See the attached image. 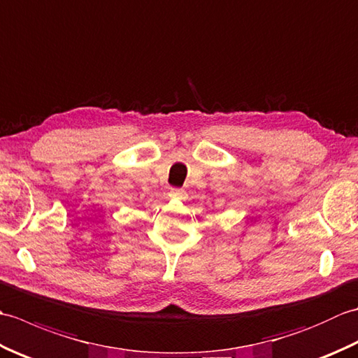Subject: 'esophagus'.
Returning <instances> with one entry per match:
<instances>
[{
    "instance_id": "obj_1",
    "label": "esophagus",
    "mask_w": 358,
    "mask_h": 358,
    "mask_svg": "<svg viewBox=\"0 0 358 358\" xmlns=\"http://www.w3.org/2000/svg\"><path fill=\"white\" fill-rule=\"evenodd\" d=\"M169 195L172 196V199H183V196H185V191H183V189H177V187H172L171 189V192H169Z\"/></svg>"
}]
</instances>
